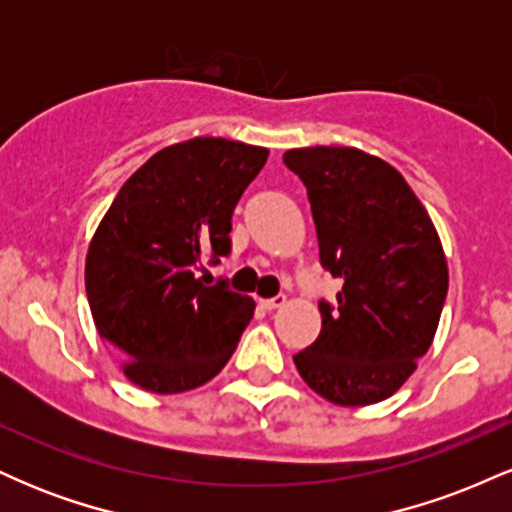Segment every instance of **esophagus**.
<instances>
[{
	"mask_svg": "<svg viewBox=\"0 0 512 512\" xmlns=\"http://www.w3.org/2000/svg\"><path fill=\"white\" fill-rule=\"evenodd\" d=\"M284 305H286V296H274V298H267V301H262L264 310H276V308H284Z\"/></svg>",
	"mask_w": 512,
	"mask_h": 512,
	"instance_id": "1",
	"label": "esophagus"
}]
</instances>
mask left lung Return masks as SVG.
<instances>
[{"label":"left lung","mask_w":512,"mask_h":512,"mask_svg":"<svg viewBox=\"0 0 512 512\" xmlns=\"http://www.w3.org/2000/svg\"><path fill=\"white\" fill-rule=\"evenodd\" d=\"M303 180L320 264L342 279L320 301L322 330L293 356L310 390L339 407L383 402L407 383L436 337L448 262L424 204L383 158L349 146L284 154Z\"/></svg>","instance_id":"1"}]
</instances>
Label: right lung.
<instances>
[{
  "mask_svg": "<svg viewBox=\"0 0 512 512\" xmlns=\"http://www.w3.org/2000/svg\"><path fill=\"white\" fill-rule=\"evenodd\" d=\"M267 156L216 137L166 146L103 216L86 255L88 305L142 390H195L236 351L255 301L223 281L204 286L199 272L231 252L233 209Z\"/></svg>",
  "mask_w": 512,
  "mask_h": 512,
  "instance_id": "right-lung-1",
  "label": "right lung"
}]
</instances>
